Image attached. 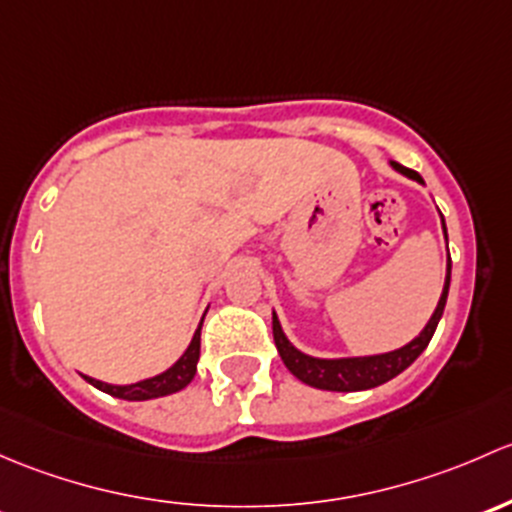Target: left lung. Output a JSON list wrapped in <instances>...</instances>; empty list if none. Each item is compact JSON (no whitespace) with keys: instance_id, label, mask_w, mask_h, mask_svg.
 I'll return each mask as SVG.
<instances>
[{"instance_id":"left-lung-1","label":"left lung","mask_w":512,"mask_h":512,"mask_svg":"<svg viewBox=\"0 0 512 512\" xmlns=\"http://www.w3.org/2000/svg\"><path fill=\"white\" fill-rule=\"evenodd\" d=\"M392 170H397L399 175L414 179V182L424 184V179L416 175L409 167H402L399 162H389ZM444 224V217H441ZM444 236H446V224H444ZM446 246H449V236H446ZM449 283H451V256L446 258V281L444 291H441L436 310L431 313L429 323L424 325L419 335L414 337L407 345L397 347L392 352H382V355H365V357H313L300 352L298 347L288 340L286 333L281 328V320L273 313V340H276L278 355H281L283 365L291 370L300 382H305L308 387L325 389V392H362V389L379 387V384L389 382L397 374H402L409 365L426 350V345L431 342V337L436 333V325H439L441 315H444L446 298H449Z\"/></svg>"}]
</instances>
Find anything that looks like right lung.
<instances>
[{
  "label": "right lung",
  "instance_id": "1",
  "mask_svg": "<svg viewBox=\"0 0 512 512\" xmlns=\"http://www.w3.org/2000/svg\"><path fill=\"white\" fill-rule=\"evenodd\" d=\"M202 323H199V328L194 330V337L192 342H189L187 350H184V355L179 357L175 365L167 367L165 372L155 374V377L140 379V382H133V384H108L93 377H86V382L93 384V387L100 389V392L110 394V397L128 399V402H147V399L167 397V394L179 392V389L187 387V384L194 379V374H197L199 345H202Z\"/></svg>",
  "mask_w": 512,
  "mask_h": 512
}]
</instances>
